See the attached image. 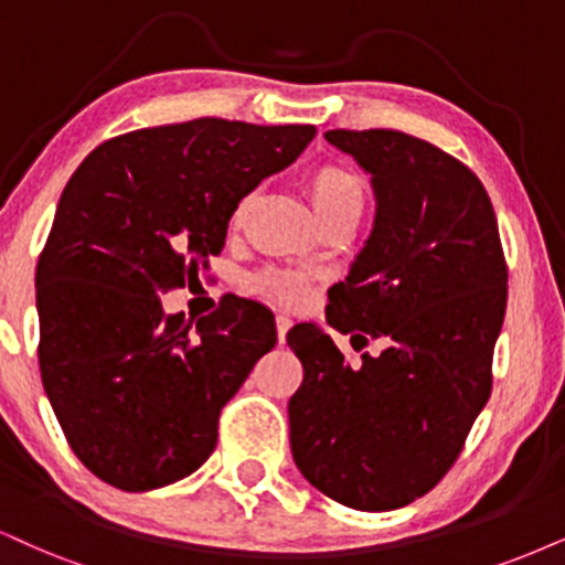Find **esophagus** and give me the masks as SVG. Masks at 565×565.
<instances>
[{"instance_id": "obj_1", "label": "esophagus", "mask_w": 565, "mask_h": 565, "mask_svg": "<svg viewBox=\"0 0 565 565\" xmlns=\"http://www.w3.org/2000/svg\"><path fill=\"white\" fill-rule=\"evenodd\" d=\"M290 327H294V317L277 315V340H280V343H285V335H288Z\"/></svg>"}]
</instances>
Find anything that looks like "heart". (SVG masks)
I'll list each match as a JSON object with an SVG mask.
<instances>
[{
    "instance_id": "b5f03b06",
    "label": "heart",
    "mask_w": 565,
    "mask_h": 565,
    "mask_svg": "<svg viewBox=\"0 0 565 565\" xmlns=\"http://www.w3.org/2000/svg\"><path fill=\"white\" fill-rule=\"evenodd\" d=\"M306 191H309L317 217L322 220L324 227L340 220L359 222L369 201L366 178L343 162H319L311 167L306 172ZM248 201L250 199H243L235 217L246 212ZM250 288L256 294L275 298V301L301 303L309 294V277L294 269H264L250 277Z\"/></svg>"
}]
</instances>
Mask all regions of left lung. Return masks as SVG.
Instances as JSON below:
<instances>
[{
	"instance_id": "8db88e82",
	"label": "left lung",
	"mask_w": 565,
	"mask_h": 565,
	"mask_svg": "<svg viewBox=\"0 0 565 565\" xmlns=\"http://www.w3.org/2000/svg\"><path fill=\"white\" fill-rule=\"evenodd\" d=\"M324 138L372 172L377 193L372 238L327 296V324L353 351L382 348L348 364L319 327L288 332L303 364L290 448L327 498L393 511L448 475L490 401L508 264L490 196L461 159L401 130Z\"/></svg>"
}]
</instances>
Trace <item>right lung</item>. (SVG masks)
<instances>
[{
	"label": "right lung",
	"instance_id": "obj_1",
	"mask_svg": "<svg viewBox=\"0 0 565 565\" xmlns=\"http://www.w3.org/2000/svg\"><path fill=\"white\" fill-rule=\"evenodd\" d=\"M315 125L222 117L115 136L62 191L39 256V369L70 448L125 492L172 484L217 448L220 414L277 343L246 298L199 319L164 317L167 290L199 280L227 222Z\"/></svg>",
	"mask_w": 565,
	"mask_h": 565
}]
</instances>
